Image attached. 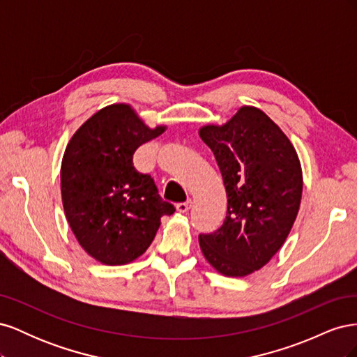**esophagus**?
Returning <instances> with one entry per match:
<instances>
[{
  "label": "esophagus",
  "mask_w": 357,
  "mask_h": 357,
  "mask_svg": "<svg viewBox=\"0 0 357 357\" xmlns=\"http://www.w3.org/2000/svg\"><path fill=\"white\" fill-rule=\"evenodd\" d=\"M190 201H186V202H178L177 205H176V208H177V211L178 213H188L189 211V208H190Z\"/></svg>",
  "instance_id": "34e87169"
}]
</instances>
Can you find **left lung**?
I'll return each mask as SVG.
<instances>
[{"label": "left lung", "mask_w": 357, "mask_h": 357, "mask_svg": "<svg viewBox=\"0 0 357 357\" xmlns=\"http://www.w3.org/2000/svg\"><path fill=\"white\" fill-rule=\"evenodd\" d=\"M199 137L214 153L228 197L218 231L199 235L202 255L223 275L244 277L266 265L294 226L302 197L295 147L271 119L244 105Z\"/></svg>", "instance_id": "left-lung-1"}]
</instances>
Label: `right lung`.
I'll return each mask as SVG.
<instances>
[{"label":"right lung","mask_w":357,"mask_h":357,"mask_svg":"<svg viewBox=\"0 0 357 357\" xmlns=\"http://www.w3.org/2000/svg\"><path fill=\"white\" fill-rule=\"evenodd\" d=\"M165 131L150 129L128 104L104 107L70 139L62 158L63 211L75 238L104 265H125L152 244L174 205L134 167L135 150Z\"/></svg>","instance_id":"right-lung-1"}]
</instances>
